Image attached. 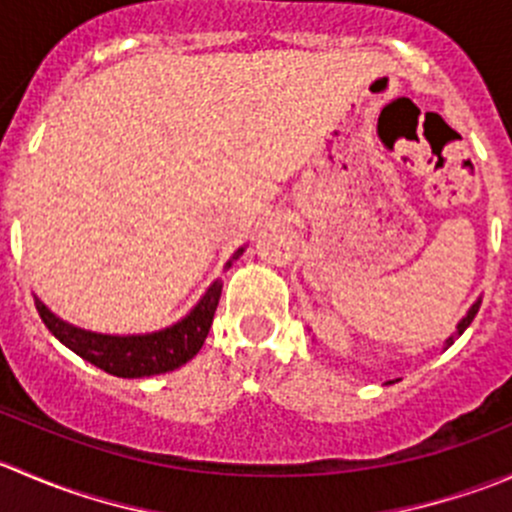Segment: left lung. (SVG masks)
Here are the masks:
<instances>
[{"label": "left lung", "mask_w": 512, "mask_h": 512, "mask_svg": "<svg viewBox=\"0 0 512 512\" xmlns=\"http://www.w3.org/2000/svg\"><path fill=\"white\" fill-rule=\"evenodd\" d=\"M478 309H480V297L476 299V302H473V304H471V309H468V314H466V317H463V319H461V322H458V327H456V334H451V337H448V339H446V344H448V347H451V344H453V342H456V337H461V334H463V332H466V329H468V327H471V322H473V319H476Z\"/></svg>", "instance_id": "8db88e82"}]
</instances>
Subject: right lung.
Listing matches in <instances>:
<instances>
[{
  "label": "right lung",
  "instance_id": "right-lung-1",
  "mask_svg": "<svg viewBox=\"0 0 512 512\" xmlns=\"http://www.w3.org/2000/svg\"><path fill=\"white\" fill-rule=\"evenodd\" d=\"M242 252L245 247H240L232 260H237ZM232 260L227 262V267L232 265ZM220 292H223V282L215 280L203 294V299L190 309V314H185L173 327L151 334H128V337L86 332V329L74 327L56 317L41 299H36V312H39L41 322L49 327V332L81 359L91 361L106 374L121 376V379H143V376L178 369L200 352L210 332V324H213Z\"/></svg>",
  "mask_w": 512,
  "mask_h": 512
}]
</instances>
